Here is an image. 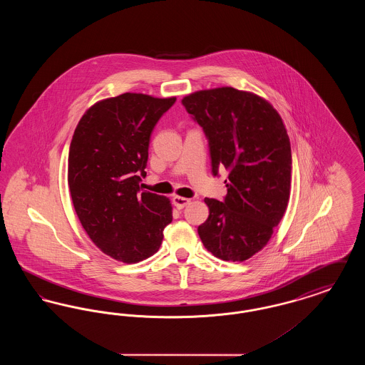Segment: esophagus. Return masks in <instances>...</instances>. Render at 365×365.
<instances>
[{
    "instance_id": "1",
    "label": "esophagus",
    "mask_w": 365,
    "mask_h": 365,
    "mask_svg": "<svg viewBox=\"0 0 365 365\" xmlns=\"http://www.w3.org/2000/svg\"><path fill=\"white\" fill-rule=\"evenodd\" d=\"M173 202H174V205L176 208L183 209L190 202V200H189V198H185V197L175 195L174 198H173Z\"/></svg>"
}]
</instances>
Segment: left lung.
Listing matches in <instances>:
<instances>
[{
    "label": "left lung",
    "mask_w": 365,
    "mask_h": 365,
    "mask_svg": "<svg viewBox=\"0 0 365 365\" xmlns=\"http://www.w3.org/2000/svg\"><path fill=\"white\" fill-rule=\"evenodd\" d=\"M182 104L208 137L213 175L228 171L226 198H205L209 216L198 235L215 257L242 262L271 240L289 204L286 127L265 98L234 87L200 90Z\"/></svg>",
    "instance_id": "8db88e82"
}]
</instances>
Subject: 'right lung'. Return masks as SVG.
<instances>
[{
  "label": "right lung",
  "instance_id": "obj_1",
  "mask_svg": "<svg viewBox=\"0 0 365 365\" xmlns=\"http://www.w3.org/2000/svg\"><path fill=\"white\" fill-rule=\"evenodd\" d=\"M176 101L124 93L91 105L78 123L68 155V187L88 238L115 260L155 255L173 222L170 198L139 187L150 134Z\"/></svg>",
  "mask_w": 365,
  "mask_h": 365
}]
</instances>
